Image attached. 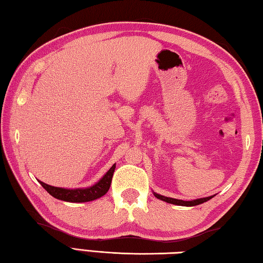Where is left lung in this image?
<instances>
[{"label":"left lung","mask_w":263,"mask_h":263,"mask_svg":"<svg viewBox=\"0 0 263 263\" xmlns=\"http://www.w3.org/2000/svg\"><path fill=\"white\" fill-rule=\"evenodd\" d=\"M155 196L158 198V199L163 200L166 202H170V204L178 205V206H196V205L202 204V202L210 200L211 198H213V196H212V197L200 198V199H196V200H191V201H184V200H181V199H175V198H168V197H165V196H160V195H158V193H155Z\"/></svg>","instance_id":"obj_1"}]
</instances>
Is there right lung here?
Returning <instances> with one entry per match:
<instances>
[{
    "instance_id": "obj_1",
    "label": "right lung",
    "mask_w": 263,
    "mask_h": 263,
    "mask_svg": "<svg viewBox=\"0 0 263 263\" xmlns=\"http://www.w3.org/2000/svg\"><path fill=\"white\" fill-rule=\"evenodd\" d=\"M115 170L116 165H113L110 170H108L106 174L103 176L100 182L90 187H87V189H62V187L46 184V183H43L41 181H40V183H41V185L47 190V192H49L52 197L57 198L59 200L70 202H86L95 200L97 198H101L102 196L105 195L108 189H110Z\"/></svg>"
}]
</instances>
